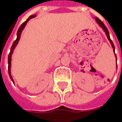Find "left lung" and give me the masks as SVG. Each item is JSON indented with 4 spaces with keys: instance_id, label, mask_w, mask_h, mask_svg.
Returning a JSON list of instances; mask_svg holds the SVG:
<instances>
[{
    "instance_id": "8db88e82",
    "label": "left lung",
    "mask_w": 122,
    "mask_h": 122,
    "mask_svg": "<svg viewBox=\"0 0 122 122\" xmlns=\"http://www.w3.org/2000/svg\"><path fill=\"white\" fill-rule=\"evenodd\" d=\"M95 20H96V21H97V23H98V24L100 25V27H101L102 28V29L104 30V31H105V33H106V35H107V36L108 39V40L110 41V44H111V45H112V47L113 48V50H114H114H115L114 45V44H113L112 40L110 39V35H109V32H108V30L107 28V27L105 26V24L103 23V22H102V21H101V20H100L98 18V17H96V18H95ZM114 53H115V52H114ZM115 56H116V60H117V57H116V53H115Z\"/></svg>"
}]
</instances>
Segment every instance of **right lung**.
<instances>
[{"instance_id": "right-lung-1", "label": "right lung", "mask_w": 122, "mask_h": 122, "mask_svg": "<svg viewBox=\"0 0 122 122\" xmlns=\"http://www.w3.org/2000/svg\"><path fill=\"white\" fill-rule=\"evenodd\" d=\"M36 16V15H30L29 16V17L28 18L27 20L25 21V22H23L21 24V25L20 26V28H19V29L17 30V38H16V40H15L14 43H13V44H12V47H11V49H10V52L8 54V74H9V76L10 77V79L12 80V81L14 83V80H13V78H12V76H11V72H10V68H11V59H12V54L13 53V51L14 50L15 47L16 46V45L17 44V43L19 42V40L20 39V37H21V32H22V30H23V29L25 27V25L27 24V23L29 21V20L31 19V18H33V17H35Z\"/></svg>"}]
</instances>
